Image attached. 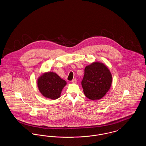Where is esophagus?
Wrapping results in <instances>:
<instances>
[{"label": "esophagus", "mask_w": 146, "mask_h": 146, "mask_svg": "<svg viewBox=\"0 0 146 146\" xmlns=\"http://www.w3.org/2000/svg\"><path fill=\"white\" fill-rule=\"evenodd\" d=\"M72 82L73 83L76 84V82H77V80H76V79H74L73 80H72Z\"/></svg>", "instance_id": "1"}]
</instances>
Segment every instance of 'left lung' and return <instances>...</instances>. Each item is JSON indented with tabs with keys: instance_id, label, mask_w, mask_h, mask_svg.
I'll use <instances>...</instances> for the list:
<instances>
[{
	"instance_id": "1",
	"label": "left lung",
	"mask_w": 146,
	"mask_h": 146,
	"mask_svg": "<svg viewBox=\"0 0 146 146\" xmlns=\"http://www.w3.org/2000/svg\"><path fill=\"white\" fill-rule=\"evenodd\" d=\"M112 83V76L103 63L94 62L86 66L82 82L86 97L93 101L101 99L109 91Z\"/></svg>"
}]
</instances>
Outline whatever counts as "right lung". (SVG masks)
I'll return each mask as SVG.
<instances>
[{
    "mask_svg": "<svg viewBox=\"0 0 146 146\" xmlns=\"http://www.w3.org/2000/svg\"><path fill=\"white\" fill-rule=\"evenodd\" d=\"M66 82L55 72L42 73L37 79V86L42 95L47 98L56 100L61 96Z\"/></svg>",
    "mask_w": 146,
    "mask_h": 146,
    "instance_id": "right-lung-1",
    "label": "right lung"
}]
</instances>
